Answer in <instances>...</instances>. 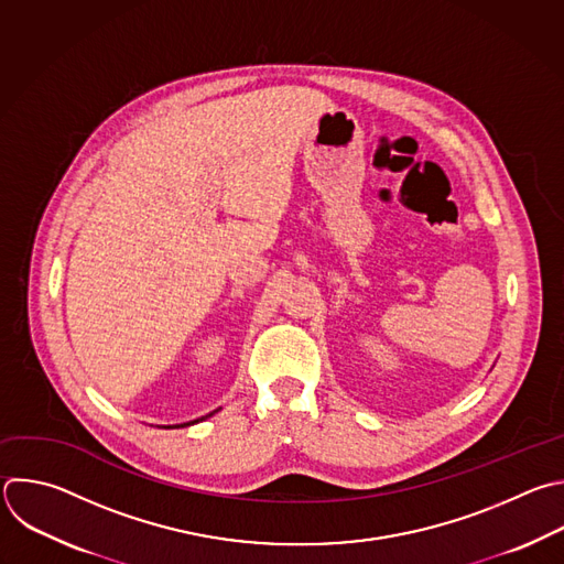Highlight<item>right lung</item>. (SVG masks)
I'll list each match as a JSON object with an SVG mask.
<instances>
[{
  "label": "right lung",
  "instance_id": "1",
  "mask_svg": "<svg viewBox=\"0 0 564 564\" xmlns=\"http://www.w3.org/2000/svg\"><path fill=\"white\" fill-rule=\"evenodd\" d=\"M193 423H197V421H193ZM185 425H191V423H183V427H185Z\"/></svg>",
  "mask_w": 564,
  "mask_h": 564
}]
</instances>
